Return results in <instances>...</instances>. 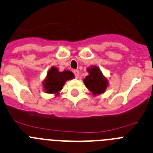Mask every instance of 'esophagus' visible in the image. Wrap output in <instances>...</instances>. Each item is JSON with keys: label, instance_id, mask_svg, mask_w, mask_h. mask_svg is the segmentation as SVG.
Instances as JSON below:
<instances>
[{"label": "esophagus", "instance_id": "esophagus-1", "mask_svg": "<svg viewBox=\"0 0 153 153\" xmlns=\"http://www.w3.org/2000/svg\"><path fill=\"white\" fill-rule=\"evenodd\" d=\"M74 74H75L76 78H77V79H78V78H79V70H74Z\"/></svg>", "mask_w": 153, "mask_h": 153}]
</instances>
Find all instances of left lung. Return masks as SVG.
<instances>
[{
  "label": "left lung",
  "mask_w": 153,
  "mask_h": 153,
  "mask_svg": "<svg viewBox=\"0 0 153 153\" xmlns=\"http://www.w3.org/2000/svg\"><path fill=\"white\" fill-rule=\"evenodd\" d=\"M89 75L83 79L86 87L94 96L104 94L108 86V80L97 66H91L87 69Z\"/></svg>",
  "instance_id": "obj_1"
}]
</instances>
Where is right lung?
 Returning a JSON list of instances; mask_svg holds the SVG:
<instances>
[{
    "label": "right lung",
    "instance_id": "add662e5",
    "mask_svg": "<svg viewBox=\"0 0 153 153\" xmlns=\"http://www.w3.org/2000/svg\"><path fill=\"white\" fill-rule=\"evenodd\" d=\"M74 78V74L70 70L60 72L59 71L58 68L52 66L47 73L45 79L43 80L42 87L47 94H53L56 96H58L65 83Z\"/></svg>",
    "mask_w": 153,
    "mask_h": 153
}]
</instances>
